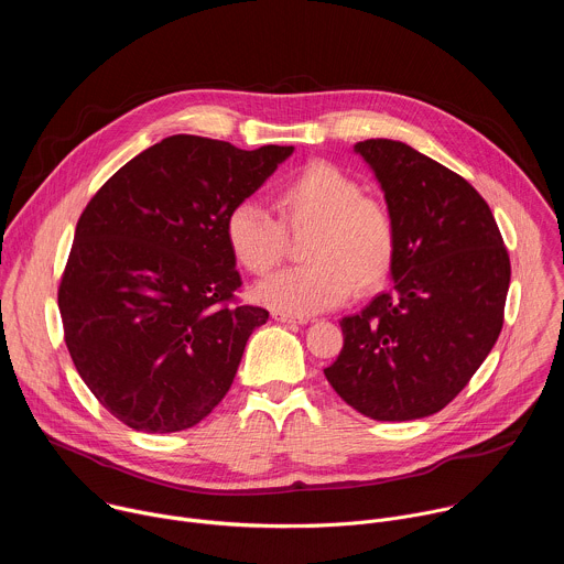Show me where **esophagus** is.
I'll return each mask as SVG.
<instances>
[{
	"label": "esophagus",
	"instance_id": "esophagus-1",
	"mask_svg": "<svg viewBox=\"0 0 564 564\" xmlns=\"http://www.w3.org/2000/svg\"><path fill=\"white\" fill-rule=\"evenodd\" d=\"M272 316L276 321H281V324H305L303 316H294V314H285V312H274Z\"/></svg>",
	"mask_w": 564,
	"mask_h": 564
}]
</instances>
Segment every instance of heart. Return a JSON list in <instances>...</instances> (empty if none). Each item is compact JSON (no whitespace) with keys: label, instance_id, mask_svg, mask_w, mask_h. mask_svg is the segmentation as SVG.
Wrapping results in <instances>:
<instances>
[{"label":"heart","instance_id":"1","mask_svg":"<svg viewBox=\"0 0 564 564\" xmlns=\"http://www.w3.org/2000/svg\"><path fill=\"white\" fill-rule=\"evenodd\" d=\"M272 216L257 200H240L225 216L234 261L250 274L272 272L285 257L288 231L305 234V265L257 285L261 303L305 316L341 305L352 288L381 285L397 259V223L386 203L366 196L361 181L326 160H312L276 192Z\"/></svg>","mask_w":564,"mask_h":564}]
</instances>
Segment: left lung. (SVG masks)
Here are the masks:
<instances>
[{"label":"left lung","instance_id":"1","mask_svg":"<svg viewBox=\"0 0 564 564\" xmlns=\"http://www.w3.org/2000/svg\"><path fill=\"white\" fill-rule=\"evenodd\" d=\"M397 223L392 288L341 318L344 348L324 370L377 422L442 411L496 346L511 261L491 207L459 174L413 147L355 144Z\"/></svg>","mask_w":564,"mask_h":564}]
</instances>
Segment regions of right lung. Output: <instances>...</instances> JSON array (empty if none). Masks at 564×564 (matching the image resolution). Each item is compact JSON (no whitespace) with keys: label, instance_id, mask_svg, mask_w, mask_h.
<instances>
[{"label":"right lung","instance_id":"1","mask_svg":"<svg viewBox=\"0 0 564 564\" xmlns=\"http://www.w3.org/2000/svg\"><path fill=\"white\" fill-rule=\"evenodd\" d=\"M294 147L170 135L120 167L77 220L57 305L75 370L142 433L196 426L270 312L243 305L227 212Z\"/></svg>","mask_w":564,"mask_h":564}]
</instances>
